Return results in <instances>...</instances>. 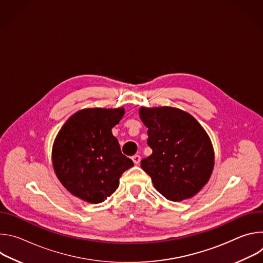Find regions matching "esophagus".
Instances as JSON below:
<instances>
[{
	"instance_id": "esophagus-1",
	"label": "esophagus",
	"mask_w": 263,
	"mask_h": 263,
	"mask_svg": "<svg viewBox=\"0 0 263 263\" xmlns=\"http://www.w3.org/2000/svg\"><path fill=\"white\" fill-rule=\"evenodd\" d=\"M132 160L134 162V164H139L140 163V160H141V157L139 155H134L132 157Z\"/></svg>"
}]
</instances>
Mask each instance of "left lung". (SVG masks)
<instances>
[{
    "label": "left lung",
    "instance_id": "1",
    "mask_svg": "<svg viewBox=\"0 0 263 263\" xmlns=\"http://www.w3.org/2000/svg\"><path fill=\"white\" fill-rule=\"evenodd\" d=\"M153 153L141 168L165 199L181 202L207 184L214 166V149L207 132L189 112L175 107H141Z\"/></svg>",
    "mask_w": 263,
    "mask_h": 263
}]
</instances>
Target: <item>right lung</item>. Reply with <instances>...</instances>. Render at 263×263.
Listing matches in <instances>:
<instances>
[{
	"mask_svg": "<svg viewBox=\"0 0 263 263\" xmlns=\"http://www.w3.org/2000/svg\"><path fill=\"white\" fill-rule=\"evenodd\" d=\"M125 109L85 108L59 130L52 148L54 172L65 189L87 203L99 204L116 192L133 161L122 154L112 128Z\"/></svg>",
	"mask_w": 263,
	"mask_h": 263,
	"instance_id": "right-lung-1",
	"label": "right lung"
}]
</instances>
